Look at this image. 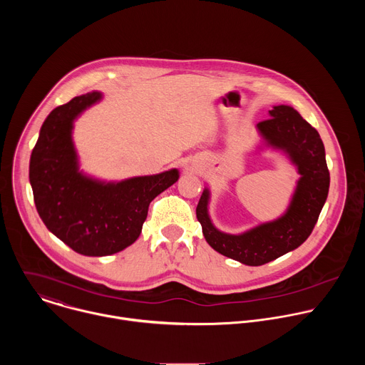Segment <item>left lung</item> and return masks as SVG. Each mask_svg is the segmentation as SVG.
Wrapping results in <instances>:
<instances>
[{
	"mask_svg": "<svg viewBox=\"0 0 365 365\" xmlns=\"http://www.w3.org/2000/svg\"><path fill=\"white\" fill-rule=\"evenodd\" d=\"M269 115V120L255 127L262 137L258 148L282 151L300 175L284 214L241 234H228L218 230L210 217V187L203 189L196 207L206 242L245 266H263L302 245L314 230L329 190L319 133L290 106H274Z\"/></svg>",
	"mask_w": 365,
	"mask_h": 365,
	"instance_id": "1",
	"label": "left lung"
}]
</instances>
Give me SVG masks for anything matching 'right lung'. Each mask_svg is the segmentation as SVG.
<instances>
[{"instance_id":"obj_1","label":"right lung","mask_w":365,"mask_h":365,"mask_svg":"<svg viewBox=\"0 0 365 365\" xmlns=\"http://www.w3.org/2000/svg\"><path fill=\"white\" fill-rule=\"evenodd\" d=\"M101 99L102 93L92 91L47 115L29 172L37 212L47 230L88 257L111 255L131 245L140 237L150 202L179 179L178 169L120 182L81 170L72 137L75 120Z\"/></svg>"}]
</instances>
